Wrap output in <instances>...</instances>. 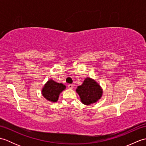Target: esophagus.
I'll return each mask as SVG.
<instances>
[{
    "label": "esophagus",
    "mask_w": 146,
    "mask_h": 146,
    "mask_svg": "<svg viewBox=\"0 0 146 146\" xmlns=\"http://www.w3.org/2000/svg\"><path fill=\"white\" fill-rule=\"evenodd\" d=\"M68 86V88H70V89H73L74 88V86L72 84H69Z\"/></svg>",
    "instance_id": "obj_1"
}]
</instances>
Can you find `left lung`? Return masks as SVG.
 <instances>
[{"mask_svg":"<svg viewBox=\"0 0 146 146\" xmlns=\"http://www.w3.org/2000/svg\"><path fill=\"white\" fill-rule=\"evenodd\" d=\"M76 92L80 96L82 103L90 105L97 102L103 95V90L94 79L87 77L82 85L78 86Z\"/></svg>","mask_w":146,"mask_h":146,"instance_id":"left-lung-1","label":"left lung"}]
</instances>
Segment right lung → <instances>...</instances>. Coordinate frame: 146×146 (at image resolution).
I'll list each match as a JSON object with an SVG mask.
<instances>
[{
    "mask_svg": "<svg viewBox=\"0 0 146 146\" xmlns=\"http://www.w3.org/2000/svg\"><path fill=\"white\" fill-rule=\"evenodd\" d=\"M65 88L66 86L63 83H57L53 80L49 79L42 87L41 94L46 100L54 103L58 101L59 95Z\"/></svg>",
    "mask_w": 146,
    "mask_h": 146,
    "instance_id": "right-lung-1",
    "label": "right lung"
}]
</instances>
